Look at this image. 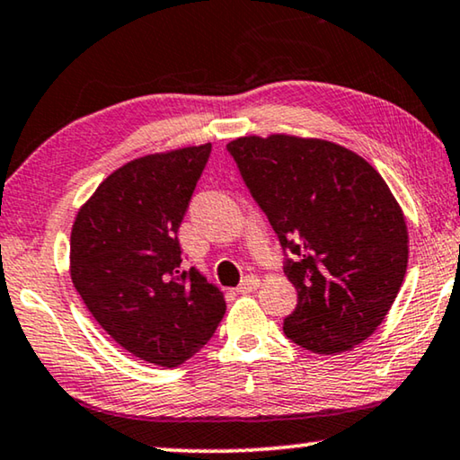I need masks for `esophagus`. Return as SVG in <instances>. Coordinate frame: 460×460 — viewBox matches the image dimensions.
Returning a JSON list of instances; mask_svg holds the SVG:
<instances>
[{
    "label": "esophagus",
    "instance_id": "obj_1",
    "mask_svg": "<svg viewBox=\"0 0 460 460\" xmlns=\"http://www.w3.org/2000/svg\"><path fill=\"white\" fill-rule=\"evenodd\" d=\"M258 287H260V279L253 277V274H250V277H245L242 280V285L237 287V293H252V291H256Z\"/></svg>",
    "mask_w": 460,
    "mask_h": 460
}]
</instances>
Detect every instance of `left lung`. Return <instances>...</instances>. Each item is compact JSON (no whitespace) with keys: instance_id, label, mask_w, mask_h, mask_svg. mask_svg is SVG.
<instances>
[{"instance_id":"1","label":"left lung","mask_w":460,"mask_h":460,"mask_svg":"<svg viewBox=\"0 0 460 460\" xmlns=\"http://www.w3.org/2000/svg\"><path fill=\"white\" fill-rule=\"evenodd\" d=\"M287 258L297 307L287 339L320 355L372 337L407 272L405 215L366 159L320 138L270 134L227 144Z\"/></svg>"}]
</instances>
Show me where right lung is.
I'll use <instances>...</instances> for the list:
<instances>
[{
	"mask_svg": "<svg viewBox=\"0 0 460 460\" xmlns=\"http://www.w3.org/2000/svg\"><path fill=\"white\" fill-rule=\"evenodd\" d=\"M210 142L146 155L113 171L78 210L70 274L88 312L136 358L175 367L207 345L225 297L181 270L177 231L210 156Z\"/></svg>",
	"mask_w": 460,
	"mask_h": 460,
	"instance_id": "right-lung-1",
	"label": "right lung"
}]
</instances>
